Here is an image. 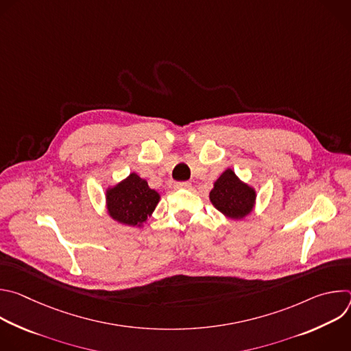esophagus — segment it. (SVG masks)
I'll list each match as a JSON object with an SVG mask.
<instances>
[{
  "instance_id": "obj_1",
  "label": "esophagus",
  "mask_w": 351,
  "mask_h": 351,
  "mask_svg": "<svg viewBox=\"0 0 351 351\" xmlns=\"http://www.w3.org/2000/svg\"><path fill=\"white\" fill-rule=\"evenodd\" d=\"M191 184L190 182H176L175 189H189Z\"/></svg>"
}]
</instances>
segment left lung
I'll use <instances>...</instances> for the list:
<instances>
[{
  "label": "left lung",
  "instance_id": "obj_1",
  "mask_svg": "<svg viewBox=\"0 0 351 351\" xmlns=\"http://www.w3.org/2000/svg\"><path fill=\"white\" fill-rule=\"evenodd\" d=\"M210 199L217 210L229 218L239 219L253 210L256 193L252 187L241 183L232 169H226L215 182Z\"/></svg>",
  "mask_w": 351,
  "mask_h": 351
}]
</instances>
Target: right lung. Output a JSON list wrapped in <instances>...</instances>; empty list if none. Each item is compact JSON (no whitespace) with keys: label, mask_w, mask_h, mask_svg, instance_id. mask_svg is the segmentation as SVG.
Here are the masks:
<instances>
[{"label":"right lung","mask_w":351,"mask_h":351,"mask_svg":"<svg viewBox=\"0 0 351 351\" xmlns=\"http://www.w3.org/2000/svg\"><path fill=\"white\" fill-rule=\"evenodd\" d=\"M160 194L148 187L147 182L136 173L107 191L110 215L125 225H140L147 221L158 204Z\"/></svg>","instance_id":"add662e5"}]
</instances>
